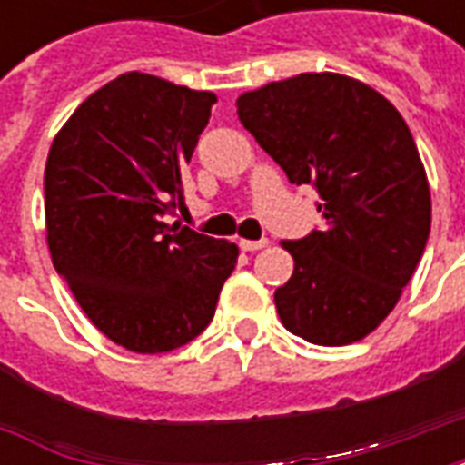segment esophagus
<instances>
[{"mask_svg":"<svg viewBox=\"0 0 465 465\" xmlns=\"http://www.w3.org/2000/svg\"><path fill=\"white\" fill-rule=\"evenodd\" d=\"M239 246H242L243 252H259V249H263V246H269V239H259V242L242 239V242H239Z\"/></svg>","mask_w":465,"mask_h":465,"instance_id":"1","label":"esophagus"}]
</instances>
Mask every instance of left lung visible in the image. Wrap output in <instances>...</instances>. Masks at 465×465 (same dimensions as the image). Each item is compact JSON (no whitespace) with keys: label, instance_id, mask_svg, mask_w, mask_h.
I'll return each mask as SVG.
<instances>
[{"label":"left lung","instance_id":"8db88e82","mask_svg":"<svg viewBox=\"0 0 465 465\" xmlns=\"http://www.w3.org/2000/svg\"><path fill=\"white\" fill-rule=\"evenodd\" d=\"M236 114L292 183L319 192L323 232L282 242L293 273L273 302L282 323L319 346L376 331L399 303L430 232V189L399 109L336 72L243 92Z\"/></svg>","mask_w":465,"mask_h":465}]
</instances>
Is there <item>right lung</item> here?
I'll use <instances>...</instances> for the list:
<instances>
[{
  "label": "right lung",
  "mask_w": 465,
  "mask_h": 465,
  "mask_svg": "<svg viewBox=\"0 0 465 465\" xmlns=\"http://www.w3.org/2000/svg\"><path fill=\"white\" fill-rule=\"evenodd\" d=\"M213 92L126 72L76 106L45 169L52 263L109 341L166 353L209 326L236 243L166 223Z\"/></svg>",
  "instance_id": "right-lung-1"
}]
</instances>
